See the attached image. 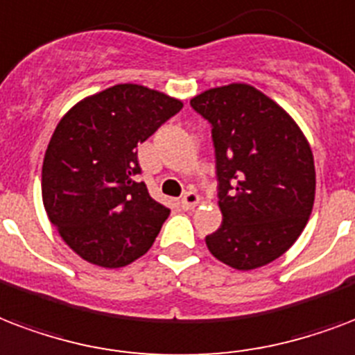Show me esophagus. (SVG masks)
Returning <instances> with one entry per match:
<instances>
[{"label": "esophagus", "instance_id": "obj_1", "mask_svg": "<svg viewBox=\"0 0 355 355\" xmlns=\"http://www.w3.org/2000/svg\"><path fill=\"white\" fill-rule=\"evenodd\" d=\"M199 201H201V197L197 196V191H186L180 199V207H182V210H191L199 205Z\"/></svg>", "mask_w": 355, "mask_h": 355}]
</instances>
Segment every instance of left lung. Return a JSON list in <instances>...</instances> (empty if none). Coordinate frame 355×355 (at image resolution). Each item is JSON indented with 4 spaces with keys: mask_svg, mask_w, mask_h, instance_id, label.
Here are the masks:
<instances>
[{
    "mask_svg": "<svg viewBox=\"0 0 355 355\" xmlns=\"http://www.w3.org/2000/svg\"><path fill=\"white\" fill-rule=\"evenodd\" d=\"M189 105L212 128L220 229L207 236L218 261L253 270L296 242L315 202V162L291 115L245 83L205 91Z\"/></svg>",
    "mask_w": 355,
    "mask_h": 355,
    "instance_id": "obj_1",
    "label": "left lung"
}]
</instances>
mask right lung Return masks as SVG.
I'll list each match as a JSON object with an SVG mask.
<instances>
[{
    "mask_svg": "<svg viewBox=\"0 0 355 355\" xmlns=\"http://www.w3.org/2000/svg\"><path fill=\"white\" fill-rule=\"evenodd\" d=\"M180 110V100L123 83L81 100L61 119L44 154L42 201L81 259L121 268L150 250L169 208L135 182V148Z\"/></svg>",
    "mask_w": 355,
    "mask_h": 355,
    "instance_id": "obj_1",
    "label": "right lung"
}]
</instances>
